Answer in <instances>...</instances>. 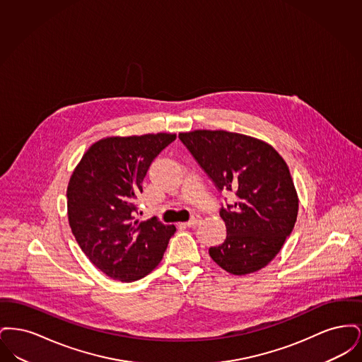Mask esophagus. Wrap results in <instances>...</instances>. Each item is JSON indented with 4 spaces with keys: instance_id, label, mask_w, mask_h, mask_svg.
<instances>
[{
    "instance_id": "esophagus-1",
    "label": "esophagus",
    "mask_w": 362,
    "mask_h": 362,
    "mask_svg": "<svg viewBox=\"0 0 362 362\" xmlns=\"http://www.w3.org/2000/svg\"><path fill=\"white\" fill-rule=\"evenodd\" d=\"M199 223H201V216L199 214H192L191 218L186 223V225L187 226H195V225H198Z\"/></svg>"
}]
</instances>
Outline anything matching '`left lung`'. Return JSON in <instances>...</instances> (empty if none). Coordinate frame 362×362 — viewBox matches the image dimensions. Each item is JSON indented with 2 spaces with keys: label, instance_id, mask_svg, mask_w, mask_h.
I'll return each instance as SVG.
<instances>
[{
  "label": "left lung",
  "instance_id": "8db88e82",
  "mask_svg": "<svg viewBox=\"0 0 362 362\" xmlns=\"http://www.w3.org/2000/svg\"><path fill=\"white\" fill-rule=\"evenodd\" d=\"M179 138L217 189L236 197L220 210L226 239L209 248L210 257L235 276L263 269L297 220L298 197L285 160L260 139L224 130H195Z\"/></svg>",
  "mask_w": 362,
  "mask_h": 362
}]
</instances>
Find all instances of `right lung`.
<instances>
[{"mask_svg":"<svg viewBox=\"0 0 362 362\" xmlns=\"http://www.w3.org/2000/svg\"><path fill=\"white\" fill-rule=\"evenodd\" d=\"M176 134L107 137L86 151L68 185L71 232L89 260L122 282L148 276L176 232L153 217L138 221L137 197L152 161Z\"/></svg>","mask_w":362,"mask_h":362,"instance_id":"1","label":"right lung"}]
</instances>
